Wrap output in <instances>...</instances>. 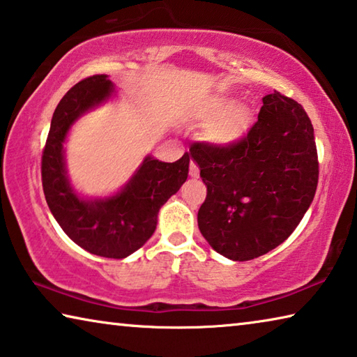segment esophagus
<instances>
[{"mask_svg":"<svg viewBox=\"0 0 357 357\" xmlns=\"http://www.w3.org/2000/svg\"><path fill=\"white\" fill-rule=\"evenodd\" d=\"M190 175L192 178H197L199 177V167H197V165L195 161L190 162Z\"/></svg>","mask_w":357,"mask_h":357,"instance_id":"1","label":"esophagus"}]
</instances>
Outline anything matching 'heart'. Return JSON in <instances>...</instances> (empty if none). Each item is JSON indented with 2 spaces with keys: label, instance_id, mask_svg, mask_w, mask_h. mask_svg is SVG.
<instances>
[{
  "label": "heart",
  "instance_id": "1",
  "mask_svg": "<svg viewBox=\"0 0 357 357\" xmlns=\"http://www.w3.org/2000/svg\"><path fill=\"white\" fill-rule=\"evenodd\" d=\"M202 120H213L207 126L206 139L218 147H234L248 136L253 128V114L248 106L232 102L227 96L210 98L199 110Z\"/></svg>",
  "mask_w": 357,
  "mask_h": 357
}]
</instances>
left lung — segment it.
Returning a JSON list of instances; mask_svg holds the SVG:
<instances>
[{
	"mask_svg": "<svg viewBox=\"0 0 357 357\" xmlns=\"http://www.w3.org/2000/svg\"><path fill=\"white\" fill-rule=\"evenodd\" d=\"M258 121L234 147L195 144L207 197L197 212L204 238L232 261H250L288 238L318 185L313 125L294 99L262 98Z\"/></svg>",
	"mask_w": 357,
	"mask_h": 357,
	"instance_id": "obj_1",
	"label": "left lung"
}]
</instances>
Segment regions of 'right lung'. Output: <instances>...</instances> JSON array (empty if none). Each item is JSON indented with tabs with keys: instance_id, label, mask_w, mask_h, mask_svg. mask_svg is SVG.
Masks as SVG:
<instances>
[{
	"instance_id": "obj_1",
	"label": "right lung",
	"mask_w": 357,
	"mask_h": 357,
	"mask_svg": "<svg viewBox=\"0 0 357 357\" xmlns=\"http://www.w3.org/2000/svg\"><path fill=\"white\" fill-rule=\"evenodd\" d=\"M115 95L114 84L101 74L79 82L63 96L52 116L40 172L47 206L66 236L91 255L123 259L153 236L160 208L188 178L190 155L175 162L147 155L115 195L80 196L69 180L64 144L82 115Z\"/></svg>"
}]
</instances>
